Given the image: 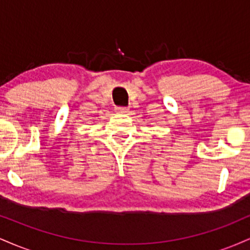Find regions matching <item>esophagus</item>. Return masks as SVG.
<instances>
[{"instance_id":"obj_1","label":"esophagus","mask_w":250,"mask_h":250,"mask_svg":"<svg viewBox=\"0 0 250 250\" xmlns=\"http://www.w3.org/2000/svg\"><path fill=\"white\" fill-rule=\"evenodd\" d=\"M116 113H120V114H127L129 109L127 107H116L115 108Z\"/></svg>"}]
</instances>
